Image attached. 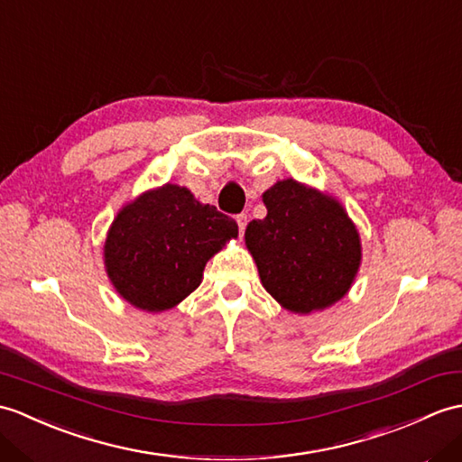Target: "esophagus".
Instances as JSON below:
<instances>
[{
	"label": "esophagus",
	"mask_w": 462,
	"mask_h": 462,
	"mask_svg": "<svg viewBox=\"0 0 462 462\" xmlns=\"http://www.w3.org/2000/svg\"><path fill=\"white\" fill-rule=\"evenodd\" d=\"M236 222H238V230L244 236L245 226H248V217H245V214H238V217H236Z\"/></svg>",
	"instance_id": "34e87169"
}]
</instances>
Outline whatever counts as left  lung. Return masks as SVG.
<instances>
[{
    "instance_id": "obj_1",
    "label": "left lung",
    "mask_w": 462,
    "mask_h": 462,
    "mask_svg": "<svg viewBox=\"0 0 462 462\" xmlns=\"http://www.w3.org/2000/svg\"><path fill=\"white\" fill-rule=\"evenodd\" d=\"M267 217L245 228L263 287L285 309L310 313L345 297L360 238L337 200L287 179L263 192Z\"/></svg>"
}]
</instances>
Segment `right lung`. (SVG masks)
<instances>
[{"instance_id": "add662e5", "label": "right lung", "mask_w": 462, "mask_h": 462, "mask_svg": "<svg viewBox=\"0 0 462 462\" xmlns=\"http://www.w3.org/2000/svg\"><path fill=\"white\" fill-rule=\"evenodd\" d=\"M238 236L234 218L165 185L127 205L106 240V267L125 301L165 310L195 291L210 257Z\"/></svg>"}]
</instances>
